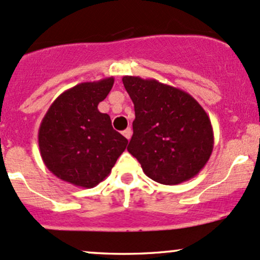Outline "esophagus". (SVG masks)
<instances>
[{"instance_id": "1", "label": "esophagus", "mask_w": 260, "mask_h": 260, "mask_svg": "<svg viewBox=\"0 0 260 260\" xmlns=\"http://www.w3.org/2000/svg\"><path fill=\"white\" fill-rule=\"evenodd\" d=\"M123 136H124L127 139H131V137H132V129H131L129 127L125 128V129L123 131Z\"/></svg>"}]
</instances>
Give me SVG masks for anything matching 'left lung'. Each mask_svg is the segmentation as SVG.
I'll return each mask as SVG.
<instances>
[{"mask_svg":"<svg viewBox=\"0 0 260 260\" xmlns=\"http://www.w3.org/2000/svg\"><path fill=\"white\" fill-rule=\"evenodd\" d=\"M122 81L136 113L127 150L145 175L162 185L198 175L213 150L206 111L190 93L154 79L123 76Z\"/></svg>","mask_w":260,"mask_h":260,"instance_id":"8db88e82","label":"left lung"}]
</instances>
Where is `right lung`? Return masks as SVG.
I'll list each match as a JSON object with an SVG mask.
<instances>
[{
	"label": "right lung",
	"mask_w": 260,
	"mask_h": 260,
	"mask_svg": "<svg viewBox=\"0 0 260 260\" xmlns=\"http://www.w3.org/2000/svg\"><path fill=\"white\" fill-rule=\"evenodd\" d=\"M113 76L81 82L60 93L43 117L38 144L43 161L56 178L91 189L106 179L128 141L99 111Z\"/></svg>",
	"instance_id": "obj_1"
}]
</instances>
